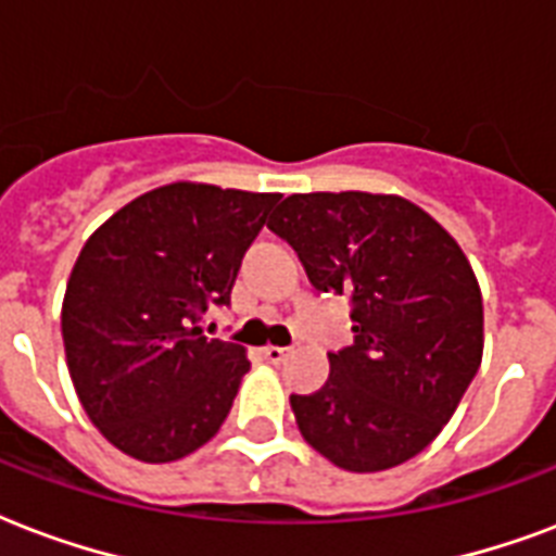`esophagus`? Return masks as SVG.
Instances as JSON below:
<instances>
[{
    "label": "esophagus",
    "mask_w": 556,
    "mask_h": 556,
    "mask_svg": "<svg viewBox=\"0 0 556 556\" xmlns=\"http://www.w3.org/2000/svg\"><path fill=\"white\" fill-rule=\"evenodd\" d=\"M261 356H264L266 363L281 365L283 359L290 356V351H287V348H278V345H266V348H261Z\"/></svg>",
    "instance_id": "esophagus-1"
}]
</instances>
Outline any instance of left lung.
<instances>
[{"label":"left lung","instance_id":"left-lung-1","mask_svg":"<svg viewBox=\"0 0 556 556\" xmlns=\"http://www.w3.org/2000/svg\"><path fill=\"white\" fill-rule=\"evenodd\" d=\"M266 226L299 252L316 290L354 304V345L327 354L321 389L290 397L304 441L351 472L415 458L484 351L481 290L462 247L394 193H292Z\"/></svg>","mask_w":556,"mask_h":556}]
</instances>
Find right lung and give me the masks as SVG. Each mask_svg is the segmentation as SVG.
Returning <instances> with one entry per match:
<instances>
[{
	"instance_id": "right-lung-1",
	"label": "right lung",
	"mask_w": 556,
	"mask_h": 556,
	"mask_svg": "<svg viewBox=\"0 0 556 556\" xmlns=\"http://www.w3.org/2000/svg\"><path fill=\"white\" fill-rule=\"evenodd\" d=\"M281 193L174 182L127 202L86 240L63 299V345L86 415L130 458L167 464L208 443L249 359L202 337Z\"/></svg>"
}]
</instances>
